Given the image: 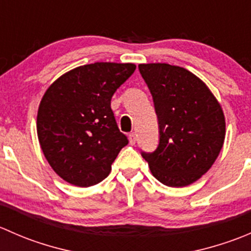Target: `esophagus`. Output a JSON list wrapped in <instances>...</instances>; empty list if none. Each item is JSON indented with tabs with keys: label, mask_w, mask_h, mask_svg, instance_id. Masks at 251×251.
<instances>
[{
	"label": "esophagus",
	"mask_w": 251,
	"mask_h": 251,
	"mask_svg": "<svg viewBox=\"0 0 251 251\" xmlns=\"http://www.w3.org/2000/svg\"><path fill=\"white\" fill-rule=\"evenodd\" d=\"M128 140H130V143L131 144H135L136 143V140H137V138H136V133L135 132H131L130 135H128Z\"/></svg>",
	"instance_id": "obj_1"
}]
</instances>
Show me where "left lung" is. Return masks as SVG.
Listing matches in <instances>:
<instances>
[{"mask_svg": "<svg viewBox=\"0 0 251 251\" xmlns=\"http://www.w3.org/2000/svg\"><path fill=\"white\" fill-rule=\"evenodd\" d=\"M159 123V144L142 151L153 176L169 187L201 178L219 156L226 135L221 105L193 73L166 63L140 64Z\"/></svg>", "mask_w": 251, "mask_h": 251, "instance_id": "left-lung-1", "label": "left lung"}]
</instances>
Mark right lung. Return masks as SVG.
Masks as SVG:
<instances>
[{
  "instance_id": "right-lung-1",
  "label": "right lung",
  "mask_w": 251,
  "mask_h": 251,
  "mask_svg": "<svg viewBox=\"0 0 251 251\" xmlns=\"http://www.w3.org/2000/svg\"><path fill=\"white\" fill-rule=\"evenodd\" d=\"M135 70L132 63L81 65L58 77L45 92L37 111V137L50 168L68 183H100L128 143L110 100Z\"/></svg>"
}]
</instances>
